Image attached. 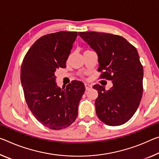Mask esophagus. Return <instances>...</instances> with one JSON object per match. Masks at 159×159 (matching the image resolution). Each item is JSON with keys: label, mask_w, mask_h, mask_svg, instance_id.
Here are the masks:
<instances>
[{"label": "esophagus", "mask_w": 159, "mask_h": 159, "mask_svg": "<svg viewBox=\"0 0 159 159\" xmlns=\"http://www.w3.org/2000/svg\"><path fill=\"white\" fill-rule=\"evenodd\" d=\"M85 90H89L91 89V85L89 84H85Z\"/></svg>", "instance_id": "1"}]
</instances>
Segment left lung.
<instances>
[{"label":"left lung","mask_w":159,"mask_h":159,"mask_svg":"<svg viewBox=\"0 0 159 159\" xmlns=\"http://www.w3.org/2000/svg\"><path fill=\"white\" fill-rule=\"evenodd\" d=\"M79 36L97 53L100 79L112 80L106 90L93 85L98 97L95 102L98 118L105 124H125L134 115L143 94V66L136 48L124 37L98 32H80Z\"/></svg>","instance_id":"obj_1"}]
</instances>
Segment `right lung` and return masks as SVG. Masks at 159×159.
Listing matches in <instances>:
<instances>
[{
    "label": "right lung",
    "mask_w": 159,
    "mask_h": 159,
    "mask_svg": "<svg viewBox=\"0 0 159 159\" xmlns=\"http://www.w3.org/2000/svg\"><path fill=\"white\" fill-rule=\"evenodd\" d=\"M77 32H57L44 35L30 48L20 69V80L27 106L45 127L60 130L72 124L85 92L82 82L73 80L58 87L55 72L66 68Z\"/></svg>",
    "instance_id": "right-lung-1"
}]
</instances>
